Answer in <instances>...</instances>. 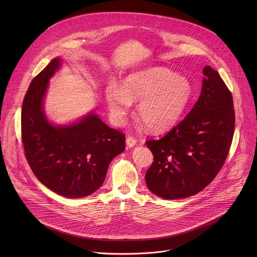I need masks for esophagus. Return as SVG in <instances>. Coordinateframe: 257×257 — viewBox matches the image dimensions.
Here are the masks:
<instances>
[{"label": "esophagus", "instance_id": "obj_1", "mask_svg": "<svg viewBox=\"0 0 257 257\" xmlns=\"http://www.w3.org/2000/svg\"><path fill=\"white\" fill-rule=\"evenodd\" d=\"M125 143H126V146H127V147H134L136 146V144H137V141H136V139H134L133 137H128V138H126Z\"/></svg>", "mask_w": 257, "mask_h": 257}]
</instances>
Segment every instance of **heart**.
I'll list each match as a JSON object with an SVG mask.
<instances>
[{
  "instance_id": "obj_1",
  "label": "heart",
  "mask_w": 257,
  "mask_h": 257,
  "mask_svg": "<svg viewBox=\"0 0 257 257\" xmlns=\"http://www.w3.org/2000/svg\"><path fill=\"white\" fill-rule=\"evenodd\" d=\"M193 94L190 81L163 67H152L130 74L122 86L111 82L105 90L110 116L117 124L124 122L133 107L152 132H165L181 118Z\"/></svg>"
}]
</instances>
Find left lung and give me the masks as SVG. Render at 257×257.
<instances>
[{
  "instance_id": "obj_1",
  "label": "left lung",
  "mask_w": 257,
  "mask_h": 257,
  "mask_svg": "<svg viewBox=\"0 0 257 257\" xmlns=\"http://www.w3.org/2000/svg\"><path fill=\"white\" fill-rule=\"evenodd\" d=\"M201 95L176 126L158 141H147L154 161L146 174L156 196L177 200L213 181L227 156L234 131L232 96L220 74L203 69Z\"/></svg>"
}]
</instances>
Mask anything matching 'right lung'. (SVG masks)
Returning <instances> with one entry per match:
<instances>
[{
  "label": "right lung",
  "instance_id": "right-lung-1",
  "mask_svg": "<svg viewBox=\"0 0 257 257\" xmlns=\"http://www.w3.org/2000/svg\"><path fill=\"white\" fill-rule=\"evenodd\" d=\"M56 57L32 81L23 103L22 139L37 179L67 198L87 197L105 181L110 161L125 148V137L91 110L69 124L48 120L44 98L49 80L61 67Z\"/></svg>",
  "mask_w": 257,
  "mask_h": 257
}]
</instances>
